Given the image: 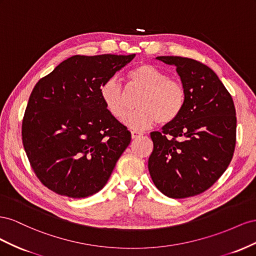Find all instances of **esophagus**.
Returning a JSON list of instances; mask_svg holds the SVG:
<instances>
[{"label":"esophagus","mask_w":256,"mask_h":256,"mask_svg":"<svg viewBox=\"0 0 256 256\" xmlns=\"http://www.w3.org/2000/svg\"><path fill=\"white\" fill-rule=\"evenodd\" d=\"M142 135V134L140 133V132H136V130H132V138H133V140H135V138L140 137Z\"/></svg>","instance_id":"esophagus-1"}]
</instances>
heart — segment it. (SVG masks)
<instances>
[{"mask_svg": "<svg viewBox=\"0 0 256 256\" xmlns=\"http://www.w3.org/2000/svg\"><path fill=\"white\" fill-rule=\"evenodd\" d=\"M130 84L144 90L137 103L138 110L128 114L123 123L132 130H146L160 122H174L184 110L186 90L178 80L170 79L166 72L151 64H140L128 74ZM100 94L107 110L116 119L128 112L126 93L116 78L100 86Z\"/></svg>", "mask_w": 256, "mask_h": 256, "instance_id": "b5f03b06", "label": "heart"}]
</instances>
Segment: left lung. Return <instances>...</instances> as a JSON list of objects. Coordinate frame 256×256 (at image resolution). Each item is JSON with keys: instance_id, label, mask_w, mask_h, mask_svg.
Masks as SVG:
<instances>
[{"instance_id": "1", "label": "left lung", "mask_w": 256, "mask_h": 256, "mask_svg": "<svg viewBox=\"0 0 256 256\" xmlns=\"http://www.w3.org/2000/svg\"><path fill=\"white\" fill-rule=\"evenodd\" d=\"M174 65L186 90L178 118L150 134L148 168L170 198L205 192L228 168L236 144V110L228 91L207 65L182 56H156Z\"/></svg>"}]
</instances>
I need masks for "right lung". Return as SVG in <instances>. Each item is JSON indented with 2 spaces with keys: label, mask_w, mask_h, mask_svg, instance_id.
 I'll list each match as a JSON object with an SVG mask.
<instances>
[{
  "label": "right lung",
  "mask_w": 256,
  "mask_h": 256,
  "mask_svg": "<svg viewBox=\"0 0 256 256\" xmlns=\"http://www.w3.org/2000/svg\"><path fill=\"white\" fill-rule=\"evenodd\" d=\"M135 54L72 56L35 84L22 121V142L42 184L84 198L100 191L130 142L100 89Z\"/></svg>",
  "instance_id": "obj_1"
}]
</instances>
